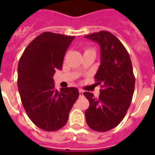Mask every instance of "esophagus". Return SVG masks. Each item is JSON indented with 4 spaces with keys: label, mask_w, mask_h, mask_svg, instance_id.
<instances>
[{
    "label": "esophagus",
    "mask_w": 155,
    "mask_h": 155,
    "mask_svg": "<svg viewBox=\"0 0 155 155\" xmlns=\"http://www.w3.org/2000/svg\"><path fill=\"white\" fill-rule=\"evenodd\" d=\"M83 93H84V91L82 89H79V94H80V96H83Z\"/></svg>",
    "instance_id": "esophagus-1"
}]
</instances>
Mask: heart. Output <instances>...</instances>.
<instances>
[{
	"mask_svg": "<svg viewBox=\"0 0 155 155\" xmlns=\"http://www.w3.org/2000/svg\"><path fill=\"white\" fill-rule=\"evenodd\" d=\"M86 51H87V50H86Z\"/></svg>",
	"mask_w": 155,
	"mask_h": 155,
	"instance_id": "b5f03b06",
	"label": "heart"
}]
</instances>
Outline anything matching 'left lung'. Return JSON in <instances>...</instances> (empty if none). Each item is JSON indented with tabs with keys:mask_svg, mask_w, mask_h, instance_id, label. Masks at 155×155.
Segmentation results:
<instances>
[{
	"mask_svg": "<svg viewBox=\"0 0 155 155\" xmlns=\"http://www.w3.org/2000/svg\"><path fill=\"white\" fill-rule=\"evenodd\" d=\"M85 38L98 43L101 64L94 75L101 85L100 94L83 93L89 101L85 119L91 130L109 131L120 124L128 110L135 87L131 60L122 42L107 31H100Z\"/></svg>",
	"mask_w": 155,
	"mask_h": 155,
	"instance_id": "left-lung-1",
	"label": "left lung"
}]
</instances>
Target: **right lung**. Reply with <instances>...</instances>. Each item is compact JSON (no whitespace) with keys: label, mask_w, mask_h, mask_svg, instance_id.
I'll return each mask as SVG.
<instances>
[{"label":"right lung","mask_w":155,"mask_h":155,"mask_svg":"<svg viewBox=\"0 0 155 155\" xmlns=\"http://www.w3.org/2000/svg\"><path fill=\"white\" fill-rule=\"evenodd\" d=\"M74 36L46 31L30 42L18 65V88L30 120L39 128L56 131L65 126L79 96L77 87L55 88L53 77L61 70Z\"/></svg>","instance_id":"add662e5"}]
</instances>
